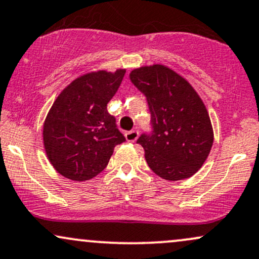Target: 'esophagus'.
<instances>
[{
  "mask_svg": "<svg viewBox=\"0 0 259 259\" xmlns=\"http://www.w3.org/2000/svg\"><path fill=\"white\" fill-rule=\"evenodd\" d=\"M138 136H139V132L137 130L128 131V132L124 133V137H126V139L128 142H136L137 138H138Z\"/></svg>",
  "mask_w": 259,
  "mask_h": 259,
  "instance_id": "esophagus-1",
  "label": "esophagus"
}]
</instances>
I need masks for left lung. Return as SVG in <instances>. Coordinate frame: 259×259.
<instances>
[{"mask_svg":"<svg viewBox=\"0 0 259 259\" xmlns=\"http://www.w3.org/2000/svg\"><path fill=\"white\" fill-rule=\"evenodd\" d=\"M147 97L150 132L137 143L155 175L166 181L189 178L201 168L213 144L206 106L191 84L163 65L142 66L130 74Z\"/></svg>","mask_w":259,"mask_h":259,"instance_id":"8db88e82","label":"left lung"}]
</instances>
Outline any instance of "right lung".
Wrapping results in <instances>:
<instances>
[{
	"mask_svg": "<svg viewBox=\"0 0 259 259\" xmlns=\"http://www.w3.org/2000/svg\"><path fill=\"white\" fill-rule=\"evenodd\" d=\"M126 70L97 71L76 78L52 105L44 124L48 160L58 173L83 182L108 166L114 148L126 141L106 105Z\"/></svg>",
	"mask_w": 259,
	"mask_h": 259,
	"instance_id": "right-lung-1",
	"label": "right lung"
}]
</instances>
